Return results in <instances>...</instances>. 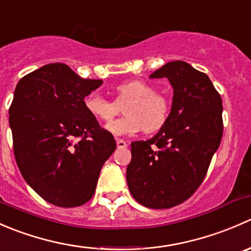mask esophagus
<instances>
[{"label": "esophagus", "mask_w": 251, "mask_h": 251, "mask_svg": "<svg viewBox=\"0 0 251 251\" xmlns=\"http://www.w3.org/2000/svg\"><path fill=\"white\" fill-rule=\"evenodd\" d=\"M116 146H118L119 149H124L127 147V143L124 140H116Z\"/></svg>", "instance_id": "esophagus-1"}]
</instances>
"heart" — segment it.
<instances>
[{"label": "heart", "instance_id": "b5f03b06", "mask_svg": "<svg viewBox=\"0 0 251 251\" xmlns=\"http://www.w3.org/2000/svg\"><path fill=\"white\" fill-rule=\"evenodd\" d=\"M116 102L107 100L98 93H90L83 100V105L90 115L98 121L107 123L118 114L119 105L125 107L126 116L108 124L107 130L115 136L133 135L146 130L155 132L166 123L170 113L169 100L155 88L142 80H130L115 88Z\"/></svg>", "mask_w": 251, "mask_h": 251}]
</instances>
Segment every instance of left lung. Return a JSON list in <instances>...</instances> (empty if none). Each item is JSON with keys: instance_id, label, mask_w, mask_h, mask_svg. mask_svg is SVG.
<instances>
[{"instance_id": "8db88e82", "label": "left lung", "mask_w": 251, "mask_h": 251, "mask_svg": "<svg viewBox=\"0 0 251 251\" xmlns=\"http://www.w3.org/2000/svg\"><path fill=\"white\" fill-rule=\"evenodd\" d=\"M151 77L169 78L173 107L153 138L131 143L126 179L143 206L169 209L193 196L206 176L224 133L222 100L206 74L182 60L166 63Z\"/></svg>"}]
</instances>
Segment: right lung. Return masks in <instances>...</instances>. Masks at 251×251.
<instances>
[{
	"label": "right lung",
	"instance_id": "right-lung-1",
	"mask_svg": "<svg viewBox=\"0 0 251 251\" xmlns=\"http://www.w3.org/2000/svg\"><path fill=\"white\" fill-rule=\"evenodd\" d=\"M102 83L80 77L63 63L45 65L18 82L9 107L14 156L27 184L48 203H87L115 151L113 135L83 105Z\"/></svg>",
	"mask_w": 251,
	"mask_h": 251
}]
</instances>
